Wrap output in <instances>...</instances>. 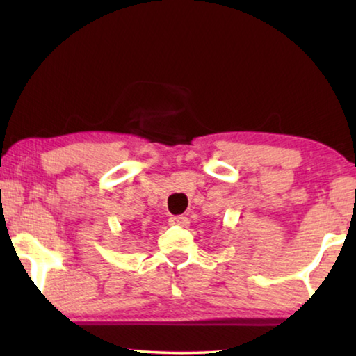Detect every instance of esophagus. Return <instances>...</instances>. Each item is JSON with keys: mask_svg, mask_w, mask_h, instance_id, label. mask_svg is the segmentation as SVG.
<instances>
[{"mask_svg": "<svg viewBox=\"0 0 356 356\" xmlns=\"http://www.w3.org/2000/svg\"><path fill=\"white\" fill-rule=\"evenodd\" d=\"M188 218H186V216H180V215H177V216H171L170 218V225L171 226H179V227H186L188 226Z\"/></svg>", "mask_w": 356, "mask_h": 356, "instance_id": "esophagus-1", "label": "esophagus"}]
</instances>
